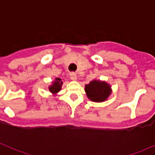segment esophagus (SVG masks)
I'll return each instance as SVG.
<instances>
[{"label":"esophagus","mask_w":155,"mask_h":155,"mask_svg":"<svg viewBox=\"0 0 155 155\" xmlns=\"http://www.w3.org/2000/svg\"><path fill=\"white\" fill-rule=\"evenodd\" d=\"M70 78H71V80L72 81H76L77 80V74L74 73V72H72L70 74Z\"/></svg>","instance_id":"obj_1"}]
</instances>
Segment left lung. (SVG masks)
I'll list each match as a JSON object with an SVG mask.
<instances>
[{"label": "left lung", "instance_id": "obj_1", "mask_svg": "<svg viewBox=\"0 0 155 155\" xmlns=\"http://www.w3.org/2000/svg\"><path fill=\"white\" fill-rule=\"evenodd\" d=\"M84 91L89 100L93 102H104L112 93L110 84L100 80H94L85 84Z\"/></svg>", "mask_w": 155, "mask_h": 155}]
</instances>
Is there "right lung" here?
<instances>
[{"label": "right lung", "instance_id": "right-lung-1", "mask_svg": "<svg viewBox=\"0 0 155 155\" xmlns=\"http://www.w3.org/2000/svg\"><path fill=\"white\" fill-rule=\"evenodd\" d=\"M63 84V81L60 78H55L54 81H52V84L49 86V91L53 94H57L59 91H61V87Z\"/></svg>", "mask_w": 155, "mask_h": 155}]
</instances>
